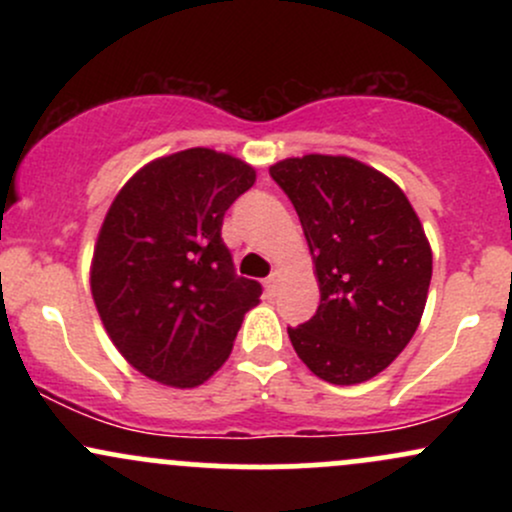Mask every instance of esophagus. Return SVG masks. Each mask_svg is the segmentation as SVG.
Instances as JSON below:
<instances>
[{
	"label": "esophagus",
	"mask_w": 512,
	"mask_h": 512,
	"mask_svg": "<svg viewBox=\"0 0 512 512\" xmlns=\"http://www.w3.org/2000/svg\"><path fill=\"white\" fill-rule=\"evenodd\" d=\"M276 289H279V272L269 274L267 279H264V291H267L269 296H274Z\"/></svg>",
	"instance_id": "obj_1"
}]
</instances>
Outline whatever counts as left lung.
I'll return each mask as SVG.
<instances>
[{
    "label": "left lung",
    "instance_id": "left-lung-1",
    "mask_svg": "<svg viewBox=\"0 0 512 512\" xmlns=\"http://www.w3.org/2000/svg\"><path fill=\"white\" fill-rule=\"evenodd\" d=\"M301 219L320 305L289 327L293 349L317 378L356 385L375 378L414 337L433 255L407 195L349 156L308 154L269 168Z\"/></svg>",
    "mask_w": 512,
    "mask_h": 512
}]
</instances>
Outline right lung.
I'll use <instances>...</instances> for the list:
<instances>
[{
    "instance_id": "obj_1",
    "label": "right lung",
    "mask_w": 512,
    "mask_h": 512,
    "mask_svg": "<svg viewBox=\"0 0 512 512\" xmlns=\"http://www.w3.org/2000/svg\"><path fill=\"white\" fill-rule=\"evenodd\" d=\"M255 168L211 149L156 158L117 192L98 233L91 293L105 332L146 378L197 387L223 366L262 286L238 276L223 216Z\"/></svg>"
}]
</instances>
